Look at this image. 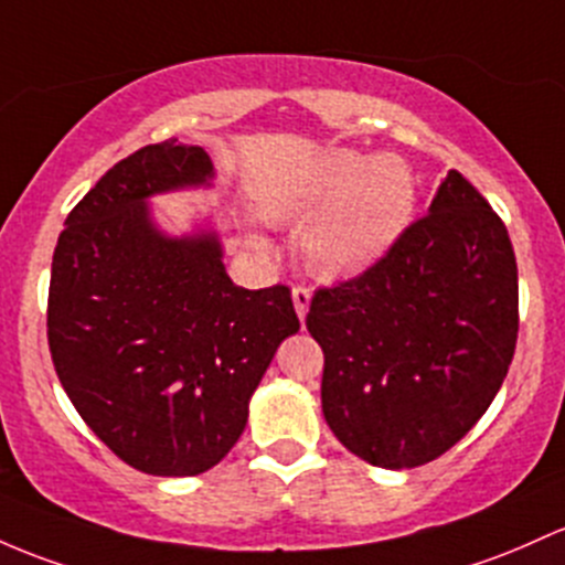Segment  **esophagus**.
Here are the masks:
<instances>
[{
  "label": "esophagus",
  "instance_id": "esophagus-1",
  "mask_svg": "<svg viewBox=\"0 0 565 565\" xmlns=\"http://www.w3.org/2000/svg\"><path fill=\"white\" fill-rule=\"evenodd\" d=\"M292 302H295V311L300 316V321H306V313H308V306H311V289L308 287H295L292 289Z\"/></svg>",
  "mask_w": 565,
  "mask_h": 565
}]
</instances>
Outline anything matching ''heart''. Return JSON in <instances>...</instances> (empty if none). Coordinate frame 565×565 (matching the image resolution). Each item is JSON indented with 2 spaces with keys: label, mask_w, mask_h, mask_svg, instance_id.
I'll list each match as a JSON object with an SVG mask.
<instances>
[{
  "label": "heart",
  "mask_w": 565,
  "mask_h": 565,
  "mask_svg": "<svg viewBox=\"0 0 565 565\" xmlns=\"http://www.w3.org/2000/svg\"><path fill=\"white\" fill-rule=\"evenodd\" d=\"M415 177L396 154L353 150L321 152L308 169L273 195L265 216L276 225H306L302 254L324 278L356 276L381 263L411 227Z\"/></svg>",
  "instance_id": "b5f03b06"
}]
</instances>
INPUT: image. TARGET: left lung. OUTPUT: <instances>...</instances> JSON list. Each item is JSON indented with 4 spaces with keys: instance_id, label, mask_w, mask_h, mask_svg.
I'll return each mask as SVG.
<instances>
[{
    "instance_id": "left-lung-1",
    "label": "left lung",
    "mask_w": 565,
    "mask_h": 565,
    "mask_svg": "<svg viewBox=\"0 0 565 565\" xmlns=\"http://www.w3.org/2000/svg\"><path fill=\"white\" fill-rule=\"evenodd\" d=\"M507 225L458 171L381 263L316 289L321 411L362 461L413 469L450 450L499 394L518 343Z\"/></svg>"
}]
</instances>
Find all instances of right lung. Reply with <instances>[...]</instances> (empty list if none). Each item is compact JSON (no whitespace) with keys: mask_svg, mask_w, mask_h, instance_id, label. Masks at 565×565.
<instances>
[{"mask_svg":"<svg viewBox=\"0 0 565 565\" xmlns=\"http://www.w3.org/2000/svg\"><path fill=\"white\" fill-rule=\"evenodd\" d=\"M212 177L201 147H141L72 209L53 252L55 375L111 454L158 477L231 454L273 353L300 330L289 287H235L214 233L152 225L147 198Z\"/></svg>","mask_w":565,"mask_h":565,"instance_id":"right-lung-1","label":"right lung"}]
</instances>
